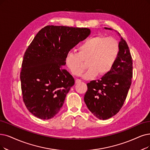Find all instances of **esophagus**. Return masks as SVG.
Here are the masks:
<instances>
[{
    "instance_id": "34e87169",
    "label": "esophagus",
    "mask_w": 150,
    "mask_h": 150,
    "mask_svg": "<svg viewBox=\"0 0 150 150\" xmlns=\"http://www.w3.org/2000/svg\"><path fill=\"white\" fill-rule=\"evenodd\" d=\"M81 81L80 79H76L75 81V83H81Z\"/></svg>"
}]
</instances>
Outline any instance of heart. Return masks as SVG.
Instances as JSON below:
<instances>
[{
  "label": "heart",
  "instance_id": "1",
  "mask_svg": "<svg viewBox=\"0 0 150 150\" xmlns=\"http://www.w3.org/2000/svg\"><path fill=\"white\" fill-rule=\"evenodd\" d=\"M119 51L117 41L113 38L95 36L87 39L77 48V53L69 52L65 64L70 72L79 76L84 71L83 62L88 68L83 78L92 79L98 74H108L115 65Z\"/></svg>",
  "mask_w": 150,
  "mask_h": 150
}]
</instances>
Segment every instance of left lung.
<instances>
[{
	"label": "left lung",
	"mask_w": 150,
	"mask_h": 150,
	"mask_svg": "<svg viewBox=\"0 0 150 150\" xmlns=\"http://www.w3.org/2000/svg\"><path fill=\"white\" fill-rule=\"evenodd\" d=\"M117 33L121 41L115 65L110 73L100 80L87 83L88 89L83 98L90 111L102 120L115 116L121 109L132 83V59L127 42Z\"/></svg>",
	"instance_id": "left-lung-1"
}]
</instances>
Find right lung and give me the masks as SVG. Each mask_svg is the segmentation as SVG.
Wrapping results in <instances>:
<instances>
[{
  "instance_id": "obj_1",
  "label": "right lung",
  "mask_w": 150,
  "mask_h": 150,
  "mask_svg": "<svg viewBox=\"0 0 150 150\" xmlns=\"http://www.w3.org/2000/svg\"><path fill=\"white\" fill-rule=\"evenodd\" d=\"M91 34L86 28L47 26L28 46L20 73L23 99L28 111L41 119L54 117L74 79L64 69L67 53Z\"/></svg>"
}]
</instances>
